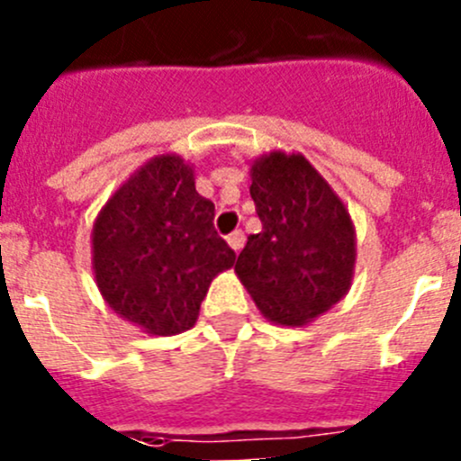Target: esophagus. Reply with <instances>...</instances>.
Listing matches in <instances>:
<instances>
[{
	"label": "esophagus",
	"instance_id": "34e87169",
	"mask_svg": "<svg viewBox=\"0 0 461 461\" xmlns=\"http://www.w3.org/2000/svg\"><path fill=\"white\" fill-rule=\"evenodd\" d=\"M228 244H230V249L235 251V254H240L244 247V233L242 230H235V233L228 235Z\"/></svg>",
	"mask_w": 461,
	"mask_h": 461
}]
</instances>
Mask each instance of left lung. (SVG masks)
<instances>
[{
    "mask_svg": "<svg viewBox=\"0 0 461 461\" xmlns=\"http://www.w3.org/2000/svg\"><path fill=\"white\" fill-rule=\"evenodd\" d=\"M249 194L263 230L247 238L235 275L275 325L312 323L337 304L356 275L348 207L300 152L251 161Z\"/></svg>",
    "mask_w": 461,
    "mask_h": 461,
    "instance_id": "8db88e82",
    "label": "left lung"
}]
</instances>
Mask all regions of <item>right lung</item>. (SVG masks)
Masks as SVG:
<instances>
[{"label":"right lung","instance_id":"right-lung-1","mask_svg":"<svg viewBox=\"0 0 461 461\" xmlns=\"http://www.w3.org/2000/svg\"><path fill=\"white\" fill-rule=\"evenodd\" d=\"M212 221L194 166L177 154L142 164L92 228V270L108 307L148 335L194 328L212 279L235 263Z\"/></svg>","mask_w":461,"mask_h":461}]
</instances>
